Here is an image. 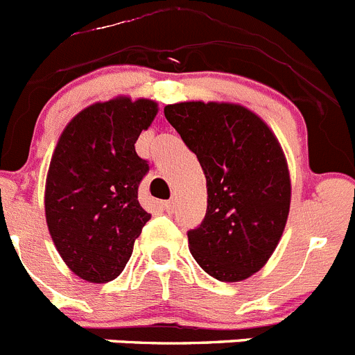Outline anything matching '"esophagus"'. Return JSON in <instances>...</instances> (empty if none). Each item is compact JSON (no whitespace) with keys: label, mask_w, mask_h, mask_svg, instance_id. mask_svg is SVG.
<instances>
[{"label":"esophagus","mask_w":355,"mask_h":355,"mask_svg":"<svg viewBox=\"0 0 355 355\" xmlns=\"http://www.w3.org/2000/svg\"><path fill=\"white\" fill-rule=\"evenodd\" d=\"M173 207H175V200L162 201V209H164V210H168V212H170V210H173Z\"/></svg>","instance_id":"esophagus-1"}]
</instances>
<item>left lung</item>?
Here are the masks:
<instances>
[{
	"label": "left lung",
	"instance_id": "1",
	"mask_svg": "<svg viewBox=\"0 0 355 355\" xmlns=\"http://www.w3.org/2000/svg\"><path fill=\"white\" fill-rule=\"evenodd\" d=\"M164 116L194 152L207 178V214L187 232L201 269L242 281L267 263L290 210V175L272 130L237 104L180 102Z\"/></svg>",
	"mask_w": 355,
	"mask_h": 355
}]
</instances>
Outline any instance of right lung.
<instances>
[{
	"mask_svg": "<svg viewBox=\"0 0 355 355\" xmlns=\"http://www.w3.org/2000/svg\"><path fill=\"white\" fill-rule=\"evenodd\" d=\"M157 114L154 101L118 97L72 118L60 136L46 182V219L70 270L90 283L120 276L150 214L138 187L148 161L134 143Z\"/></svg>",
	"mask_w": 355,
	"mask_h": 355,
	"instance_id": "add662e5",
	"label": "right lung"
}]
</instances>
